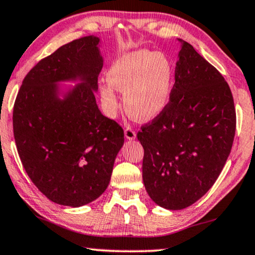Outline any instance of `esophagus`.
Returning <instances> with one entry per match:
<instances>
[{
	"mask_svg": "<svg viewBox=\"0 0 255 255\" xmlns=\"http://www.w3.org/2000/svg\"><path fill=\"white\" fill-rule=\"evenodd\" d=\"M124 134H125V138H127L128 140H133V139H135V132H134L133 130H132V128H125Z\"/></svg>",
	"mask_w": 255,
	"mask_h": 255,
	"instance_id": "esophagus-1",
	"label": "esophagus"
}]
</instances>
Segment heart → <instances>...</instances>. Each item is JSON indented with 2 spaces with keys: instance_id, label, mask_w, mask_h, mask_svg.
Wrapping results in <instances>:
<instances>
[{
  "instance_id": "heart-1",
  "label": "heart",
  "mask_w": 255,
  "mask_h": 255,
  "mask_svg": "<svg viewBox=\"0 0 255 255\" xmlns=\"http://www.w3.org/2000/svg\"><path fill=\"white\" fill-rule=\"evenodd\" d=\"M101 101L108 115L118 109L116 90L124 92V107L134 120L150 122L163 114L171 99L173 68L166 55L148 50L128 52L112 63Z\"/></svg>"
}]
</instances>
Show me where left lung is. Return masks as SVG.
Wrapping results in <instances>:
<instances>
[{
    "mask_svg": "<svg viewBox=\"0 0 255 255\" xmlns=\"http://www.w3.org/2000/svg\"><path fill=\"white\" fill-rule=\"evenodd\" d=\"M180 51L171 99L141 128L143 181L158 206L183 210L213 186L230 156L236 109L229 84L190 43Z\"/></svg>",
    "mask_w": 255,
    "mask_h": 255,
    "instance_id": "8db88e82",
    "label": "left lung"
}]
</instances>
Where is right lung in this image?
I'll return each instance as SVG.
<instances>
[{
    "mask_svg": "<svg viewBox=\"0 0 255 255\" xmlns=\"http://www.w3.org/2000/svg\"><path fill=\"white\" fill-rule=\"evenodd\" d=\"M99 47L94 35L62 45L28 72L15 101L12 125L23 167L49 200L63 206H83L107 190L124 144L123 128L96 103Z\"/></svg>",
    "mask_w": 255,
    "mask_h": 255,
    "instance_id": "obj_1",
    "label": "right lung"
}]
</instances>
